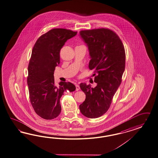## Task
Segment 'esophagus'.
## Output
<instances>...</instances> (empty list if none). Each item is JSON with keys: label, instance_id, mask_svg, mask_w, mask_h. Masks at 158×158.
Returning a JSON list of instances; mask_svg holds the SVG:
<instances>
[{"label": "esophagus", "instance_id": "obj_1", "mask_svg": "<svg viewBox=\"0 0 158 158\" xmlns=\"http://www.w3.org/2000/svg\"><path fill=\"white\" fill-rule=\"evenodd\" d=\"M80 90V86H79V85H76V90L77 91H78V90Z\"/></svg>", "mask_w": 158, "mask_h": 158}]
</instances>
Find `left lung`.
<instances>
[{"label": "left lung", "mask_w": 158, "mask_h": 158, "mask_svg": "<svg viewBox=\"0 0 158 158\" xmlns=\"http://www.w3.org/2000/svg\"><path fill=\"white\" fill-rule=\"evenodd\" d=\"M80 36L89 51V67L94 71L95 87L80 84L85 93V101L80 105L83 115L95 118L106 112L121 83L125 70V52L119 37L112 30L97 29L82 30Z\"/></svg>", "instance_id": "1"}]
</instances>
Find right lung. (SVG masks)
Here are the masks:
<instances>
[{
    "mask_svg": "<svg viewBox=\"0 0 158 158\" xmlns=\"http://www.w3.org/2000/svg\"><path fill=\"white\" fill-rule=\"evenodd\" d=\"M77 34V31L65 29H53L42 35L34 44L28 66L27 85L31 105L44 119H53L59 115L60 98L68 91L76 89L70 82L60 81L56 85L53 74L60 64V49Z\"/></svg>",
    "mask_w": 158,
    "mask_h": 158,
    "instance_id": "right-lung-1",
    "label": "right lung"
}]
</instances>
